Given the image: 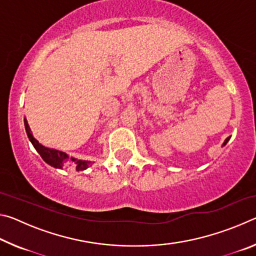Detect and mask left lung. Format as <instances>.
Returning <instances> with one entry per match:
<instances>
[{"mask_svg": "<svg viewBox=\"0 0 256 256\" xmlns=\"http://www.w3.org/2000/svg\"><path fill=\"white\" fill-rule=\"evenodd\" d=\"M228 140H229V138H227L226 140H224V144H222V146H226V144L228 142Z\"/></svg>", "mask_w": 256, "mask_h": 256, "instance_id": "left-lung-1", "label": "left lung"}]
</instances>
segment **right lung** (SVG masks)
<instances>
[{"label":"right lung","mask_w":256,"mask_h":256,"mask_svg":"<svg viewBox=\"0 0 256 256\" xmlns=\"http://www.w3.org/2000/svg\"><path fill=\"white\" fill-rule=\"evenodd\" d=\"M24 128L30 142H32V146H34V149L37 150V152L40 154V157L44 159V162H46L47 164L55 168H62L63 164L68 162V154L66 152H62V151L50 149V148H46L44 146H42L40 142L32 136V132H30L29 125L26 120H24ZM71 160L74 162L76 170H84L90 166V164H92V162H82V160H76L74 158H71Z\"/></svg>","instance_id":"add662e5"}]
</instances>
